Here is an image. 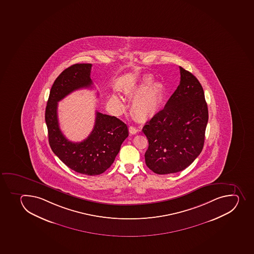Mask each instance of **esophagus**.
<instances>
[{
	"label": "esophagus",
	"instance_id": "obj_1",
	"mask_svg": "<svg viewBox=\"0 0 254 254\" xmlns=\"http://www.w3.org/2000/svg\"><path fill=\"white\" fill-rule=\"evenodd\" d=\"M129 131H130V133H131V134H136V133L139 131V129L135 127L130 126L129 127Z\"/></svg>",
	"mask_w": 254,
	"mask_h": 254
}]
</instances>
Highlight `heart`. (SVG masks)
<instances>
[{"instance_id": "b5f03b06", "label": "heart", "mask_w": 254, "mask_h": 254, "mask_svg": "<svg viewBox=\"0 0 254 254\" xmlns=\"http://www.w3.org/2000/svg\"><path fill=\"white\" fill-rule=\"evenodd\" d=\"M152 76L145 75L140 79L137 85L130 90V94H136L131 102V110L135 116L140 119L154 116L160 109L164 99V87L160 83H153ZM112 100L122 106L120 97L114 95Z\"/></svg>"}]
</instances>
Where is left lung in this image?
I'll return each instance as SVG.
<instances>
[{"label": "left lung", "mask_w": 254, "mask_h": 254, "mask_svg": "<svg viewBox=\"0 0 254 254\" xmlns=\"http://www.w3.org/2000/svg\"><path fill=\"white\" fill-rule=\"evenodd\" d=\"M179 68V86L164 109L143 127L149 142L145 164L157 174L186 169L204 145L208 108L203 88L191 72Z\"/></svg>", "instance_id": "obj_1"}]
</instances>
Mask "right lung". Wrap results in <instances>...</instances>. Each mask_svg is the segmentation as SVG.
Masks as SVG:
<instances>
[{"label": "right lung", "instance_id": "add662e5", "mask_svg": "<svg viewBox=\"0 0 254 254\" xmlns=\"http://www.w3.org/2000/svg\"><path fill=\"white\" fill-rule=\"evenodd\" d=\"M92 64L70 65L58 75L52 86L45 111L52 150L70 169L85 175H99L114 163L121 145L128 136L126 124L116 117L96 112L95 124L90 135L81 142L67 140L61 130L58 103L71 92L93 85Z\"/></svg>", "mask_w": 254, "mask_h": 254}]
</instances>
